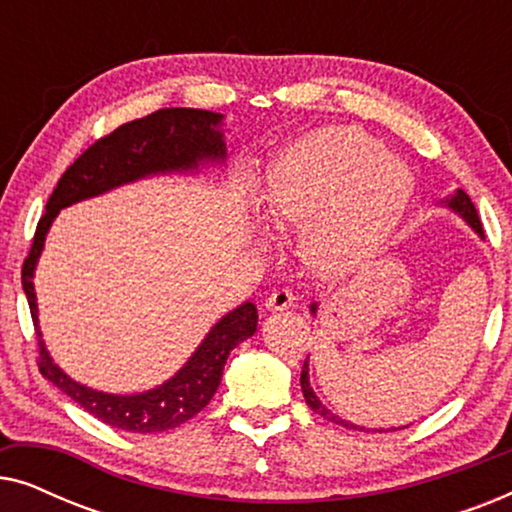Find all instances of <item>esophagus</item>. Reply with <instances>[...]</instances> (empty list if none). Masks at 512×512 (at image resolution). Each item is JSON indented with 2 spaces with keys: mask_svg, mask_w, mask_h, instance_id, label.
Here are the masks:
<instances>
[{
  "mask_svg": "<svg viewBox=\"0 0 512 512\" xmlns=\"http://www.w3.org/2000/svg\"><path fill=\"white\" fill-rule=\"evenodd\" d=\"M293 303H296V296H293L289 289H277L265 298V307H268V312H284L289 310V307H293Z\"/></svg>",
  "mask_w": 512,
  "mask_h": 512,
  "instance_id": "1",
  "label": "esophagus"
}]
</instances>
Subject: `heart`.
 I'll use <instances>...</instances> for the list:
<instances>
[{
	"mask_svg": "<svg viewBox=\"0 0 512 512\" xmlns=\"http://www.w3.org/2000/svg\"><path fill=\"white\" fill-rule=\"evenodd\" d=\"M415 179L380 139L354 125L314 130L272 160L263 212L300 230V258L324 279L361 270L408 212Z\"/></svg>",
	"mask_w": 512,
	"mask_h": 512,
	"instance_id": "1",
	"label": "heart"
}]
</instances>
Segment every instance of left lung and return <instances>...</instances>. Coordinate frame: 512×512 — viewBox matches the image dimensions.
<instances>
[{
	"label": "left lung",
	"instance_id": "obj_1",
	"mask_svg": "<svg viewBox=\"0 0 512 512\" xmlns=\"http://www.w3.org/2000/svg\"><path fill=\"white\" fill-rule=\"evenodd\" d=\"M440 207L452 209V212L457 214L459 219H464L468 226L475 230V235H478L480 240H485V233H482V223L478 219V212H475V205L471 202V198H468V195L461 191V188H457V191H454L452 195H447L445 200H440ZM317 307H319V303H312L310 305V314H317ZM300 389H303V396H305L307 405H310V408L317 412V415H321V417L328 419V422H333V424L347 426V429L366 431V426H359V424L349 422V419H342L340 415H335L333 410H328L326 405L319 401V396L314 394V389H312V384H310V356H307L305 363H303V370H300ZM380 431H384V429H380ZM387 431H396V429H387Z\"/></svg>",
	"mask_w": 512,
	"mask_h": 512
}]
</instances>
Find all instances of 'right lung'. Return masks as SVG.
<instances>
[{"instance_id":"right-lung-1","label":"right lung","mask_w":512,"mask_h":512,"mask_svg":"<svg viewBox=\"0 0 512 512\" xmlns=\"http://www.w3.org/2000/svg\"><path fill=\"white\" fill-rule=\"evenodd\" d=\"M226 130L223 114L205 109H158L121 125L109 137L83 151L67 167L41 216L30 256L23 265V291L30 303L34 331L39 338V370L83 410L104 424L132 433H156L188 422L212 401L221 384L223 366L233 349L256 333L258 310L242 303L216 321L188 356V361L158 387L137 394H111L76 382L53 361L41 338L34 270L44 251L46 235L60 209L97 198L114 188L165 174H198L205 167H226Z\"/></svg>"}]
</instances>
